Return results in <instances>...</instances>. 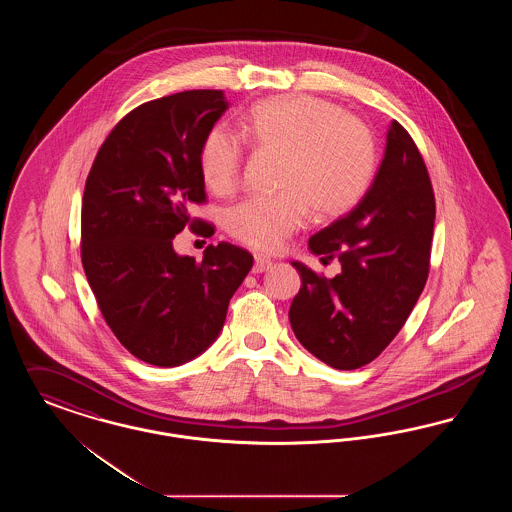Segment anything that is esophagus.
<instances>
[{"label": "esophagus", "mask_w": 512, "mask_h": 512, "mask_svg": "<svg viewBox=\"0 0 512 512\" xmlns=\"http://www.w3.org/2000/svg\"><path fill=\"white\" fill-rule=\"evenodd\" d=\"M268 268H272V261L267 257H255V263H253V274H261Z\"/></svg>", "instance_id": "34e87169"}]
</instances>
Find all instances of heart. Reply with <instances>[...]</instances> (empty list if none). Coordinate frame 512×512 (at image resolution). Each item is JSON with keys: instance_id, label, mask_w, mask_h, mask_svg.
Wrapping results in <instances>:
<instances>
[{"instance_id": "1", "label": "heart", "mask_w": 512, "mask_h": 512, "mask_svg": "<svg viewBox=\"0 0 512 512\" xmlns=\"http://www.w3.org/2000/svg\"><path fill=\"white\" fill-rule=\"evenodd\" d=\"M242 132L257 149L282 155L276 197L232 207L226 230L238 242L278 251L313 213L336 219L365 197L378 163L372 132L340 105L315 96H286L257 103ZM199 174L215 195L232 194L240 182L244 146L226 128H211L199 147Z\"/></svg>"}]
</instances>
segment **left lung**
I'll return each mask as SVG.
<instances>
[{"instance_id": "8db88e82", "label": "left lung", "mask_w": 512, "mask_h": 512, "mask_svg": "<svg viewBox=\"0 0 512 512\" xmlns=\"http://www.w3.org/2000/svg\"><path fill=\"white\" fill-rule=\"evenodd\" d=\"M436 201L424 159L409 132L391 121L372 186L353 211L309 240L341 272L322 278L299 261L290 324L322 363L355 370L374 361L397 336L430 270Z\"/></svg>"}]
</instances>
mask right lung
I'll use <instances>...</instances> for the list:
<instances>
[{"instance_id":"add662e5","label":"right lung","mask_w":512,"mask_h":512,"mask_svg":"<svg viewBox=\"0 0 512 512\" xmlns=\"http://www.w3.org/2000/svg\"><path fill=\"white\" fill-rule=\"evenodd\" d=\"M226 109L220 90L147 101L111 130L86 180L82 267L105 322L147 365L201 355L253 267L249 251L226 242L209 245L201 263L172 247L205 201L197 155Z\"/></svg>"}]
</instances>
